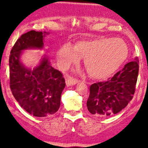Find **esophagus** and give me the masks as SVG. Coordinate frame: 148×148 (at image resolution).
Masks as SVG:
<instances>
[{
	"label": "esophagus",
	"instance_id": "obj_1",
	"mask_svg": "<svg viewBox=\"0 0 148 148\" xmlns=\"http://www.w3.org/2000/svg\"><path fill=\"white\" fill-rule=\"evenodd\" d=\"M78 82V79L73 78V77L68 76V77H66V84L67 86L74 85V84H77Z\"/></svg>",
	"mask_w": 148,
	"mask_h": 148
}]
</instances>
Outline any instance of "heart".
<instances>
[{
	"label": "heart",
	"mask_w": 148,
	"mask_h": 148,
	"mask_svg": "<svg viewBox=\"0 0 148 148\" xmlns=\"http://www.w3.org/2000/svg\"><path fill=\"white\" fill-rule=\"evenodd\" d=\"M128 49L120 38H98L91 40H79L73 47L64 44L58 53L60 66L67 67L84 58V66L92 78L101 79L114 73L125 62Z\"/></svg>",
	"instance_id": "1"
}]
</instances>
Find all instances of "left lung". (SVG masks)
<instances>
[{
    "instance_id": "1",
    "label": "left lung",
    "mask_w": 148,
    "mask_h": 148,
    "mask_svg": "<svg viewBox=\"0 0 148 148\" xmlns=\"http://www.w3.org/2000/svg\"><path fill=\"white\" fill-rule=\"evenodd\" d=\"M138 74L136 58L106 82L92 84L87 107L89 112L99 117H110L119 113L133 99Z\"/></svg>"
}]
</instances>
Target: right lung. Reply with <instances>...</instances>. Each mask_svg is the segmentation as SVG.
Returning a JSON list of instances; mask_svg holds the SVG:
<instances>
[{
  "mask_svg": "<svg viewBox=\"0 0 148 148\" xmlns=\"http://www.w3.org/2000/svg\"><path fill=\"white\" fill-rule=\"evenodd\" d=\"M46 32L31 30L17 40L10 52V86L13 96L23 109L37 117L54 114L61 104V95L65 87L62 73L50 65L44 56L33 70L21 62L22 51L42 49Z\"/></svg>",
  "mask_w": 148,
  "mask_h": 148,
  "instance_id": "obj_1",
  "label": "right lung"
}]
</instances>
